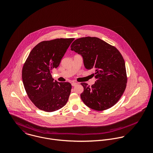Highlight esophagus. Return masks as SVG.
Wrapping results in <instances>:
<instances>
[{
  "mask_svg": "<svg viewBox=\"0 0 153 153\" xmlns=\"http://www.w3.org/2000/svg\"><path fill=\"white\" fill-rule=\"evenodd\" d=\"M77 84H78V83H76V82H72V87H74V86L76 85Z\"/></svg>",
  "mask_w": 153,
  "mask_h": 153,
  "instance_id": "1",
  "label": "esophagus"
}]
</instances>
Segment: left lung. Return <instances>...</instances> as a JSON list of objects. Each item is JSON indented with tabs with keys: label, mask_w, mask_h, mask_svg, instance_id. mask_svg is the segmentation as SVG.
<instances>
[{
	"label": "left lung",
	"mask_w": 153,
	"mask_h": 153,
	"mask_svg": "<svg viewBox=\"0 0 153 153\" xmlns=\"http://www.w3.org/2000/svg\"><path fill=\"white\" fill-rule=\"evenodd\" d=\"M71 49L82 56L87 69L95 70L94 85L81 83L84 103L100 111L114 106L124 92L127 82L125 61L120 51L100 38L90 36L76 39Z\"/></svg>",
	"instance_id": "8db88e82"
}]
</instances>
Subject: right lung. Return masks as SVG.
I'll use <instances>...</instances> for the list:
<instances>
[{
	"label": "right lung",
	"mask_w": 153,
	"mask_h": 153,
	"mask_svg": "<svg viewBox=\"0 0 153 153\" xmlns=\"http://www.w3.org/2000/svg\"><path fill=\"white\" fill-rule=\"evenodd\" d=\"M74 38L45 41L30 51L22 71L23 84L33 104L45 112H53L65 105L72 85L69 82L53 81L52 72L59 65Z\"/></svg>",
	"instance_id": "obj_1"
}]
</instances>
